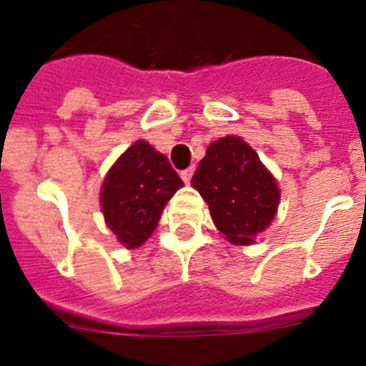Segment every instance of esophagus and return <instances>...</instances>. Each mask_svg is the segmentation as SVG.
<instances>
[{
  "label": "esophagus",
  "mask_w": 366,
  "mask_h": 366,
  "mask_svg": "<svg viewBox=\"0 0 366 366\" xmlns=\"http://www.w3.org/2000/svg\"><path fill=\"white\" fill-rule=\"evenodd\" d=\"M192 174H194V167H189L187 170H183V172H181V179L185 181V183H190V179H192Z\"/></svg>",
  "instance_id": "esophagus-1"
}]
</instances>
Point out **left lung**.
Segmentation results:
<instances>
[{"instance_id": "obj_1", "label": "left lung", "mask_w": 366, "mask_h": 366, "mask_svg": "<svg viewBox=\"0 0 366 366\" xmlns=\"http://www.w3.org/2000/svg\"><path fill=\"white\" fill-rule=\"evenodd\" d=\"M190 183L209 205L216 229L234 245L253 244L279 209L280 190L273 174L234 135L209 144Z\"/></svg>"}]
</instances>
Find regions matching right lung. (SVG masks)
Instances as JSON below:
<instances>
[{
    "label": "right lung",
    "mask_w": 366,
    "mask_h": 366,
    "mask_svg": "<svg viewBox=\"0 0 366 366\" xmlns=\"http://www.w3.org/2000/svg\"><path fill=\"white\" fill-rule=\"evenodd\" d=\"M183 181L167 155L139 139L108 170L100 189L106 225L126 249H135L150 238L164 205Z\"/></svg>",
    "instance_id": "add662e5"
}]
</instances>
